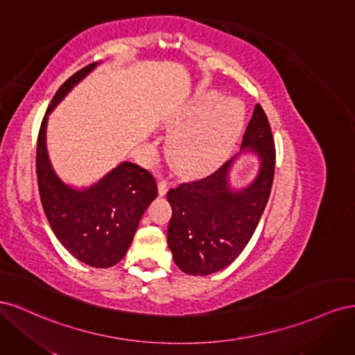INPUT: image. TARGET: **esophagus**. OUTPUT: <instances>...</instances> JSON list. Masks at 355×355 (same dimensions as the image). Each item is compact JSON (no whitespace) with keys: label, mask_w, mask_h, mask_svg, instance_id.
<instances>
[{"label":"esophagus","mask_w":355,"mask_h":355,"mask_svg":"<svg viewBox=\"0 0 355 355\" xmlns=\"http://www.w3.org/2000/svg\"><path fill=\"white\" fill-rule=\"evenodd\" d=\"M167 191H168L167 182H166L164 179H159V180H158V194H159V196H166Z\"/></svg>","instance_id":"obj_1"}]
</instances>
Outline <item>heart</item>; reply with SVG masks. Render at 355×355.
I'll return each instance as SVG.
<instances>
[{
  "instance_id": "1",
  "label": "heart",
  "mask_w": 355,
  "mask_h": 355,
  "mask_svg": "<svg viewBox=\"0 0 355 355\" xmlns=\"http://www.w3.org/2000/svg\"><path fill=\"white\" fill-rule=\"evenodd\" d=\"M219 98L218 92H202L179 118L167 153L171 164L184 173H200L220 163L243 130V103Z\"/></svg>"
}]
</instances>
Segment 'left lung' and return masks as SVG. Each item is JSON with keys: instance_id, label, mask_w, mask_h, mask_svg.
I'll return each mask as SVG.
<instances>
[{"instance_id": "8db88e82", "label": "left lung", "mask_w": 355, "mask_h": 355, "mask_svg": "<svg viewBox=\"0 0 355 355\" xmlns=\"http://www.w3.org/2000/svg\"><path fill=\"white\" fill-rule=\"evenodd\" d=\"M241 149L261 159L259 173L247 188L234 191L228 184L234 157L210 175L167 192L173 211L167 243L179 270L189 275H209L234 262L262 218L274 180L275 145L261 105L254 106Z\"/></svg>"}]
</instances>
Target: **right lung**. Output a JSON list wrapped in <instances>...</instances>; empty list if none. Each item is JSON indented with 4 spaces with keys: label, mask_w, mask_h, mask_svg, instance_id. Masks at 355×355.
Returning a JSON list of instances; mask_svg holds the SVG:
<instances>
[{
    "label": "right lung",
    "mask_w": 355,
    "mask_h": 355,
    "mask_svg": "<svg viewBox=\"0 0 355 355\" xmlns=\"http://www.w3.org/2000/svg\"><path fill=\"white\" fill-rule=\"evenodd\" d=\"M96 65L75 72L53 96L38 133L37 179L42 209L60 244L83 263L110 268L123 259L142 214L157 197L154 176L124 161L96 185L73 189L58 178L46 148L47 115Z\"/></svg>",
    "instance_id": "obj_1"
}]
</instances>
